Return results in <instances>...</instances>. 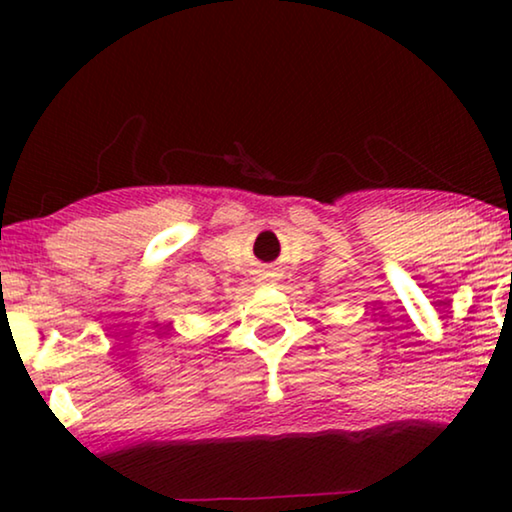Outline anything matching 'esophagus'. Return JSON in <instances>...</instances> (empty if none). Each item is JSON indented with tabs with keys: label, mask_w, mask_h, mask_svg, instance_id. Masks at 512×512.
Wrapping results in <instances>:
<instances>
[{
	"label": "esophagus",
	"mask_w": 512,
	"mask_h": 512,
	"mask_svg": "<svg viewBox=\"0 0 512 512\" xmlns=\"http://www.w3.org/2000/svg\"><path fill=\"white\" fill-rule=\"evenodd\" d=\"M263 282L265 284H275V279H272V275H263Z\"/></svg>",
	"instance_id": "obj_1"
}]
</instances>
